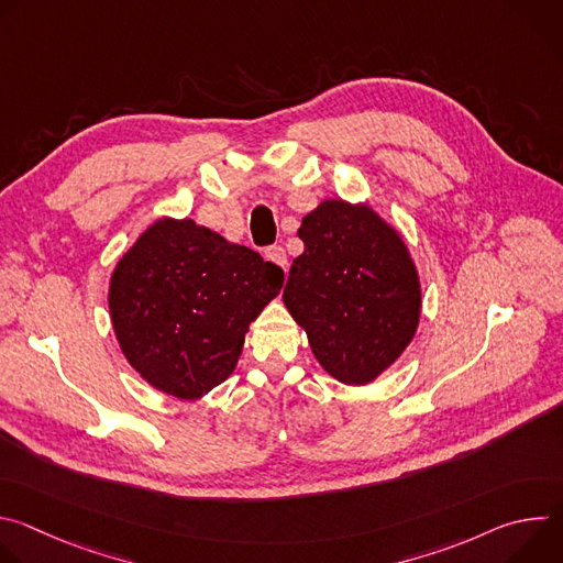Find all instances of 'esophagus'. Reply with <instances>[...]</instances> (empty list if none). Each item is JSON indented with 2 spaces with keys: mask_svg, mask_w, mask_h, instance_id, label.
Masks as SVG:
<instances>
[{
  "mask_svg": "<svg viewBox=\"0 0 563 563\" xmlns=\"http://www.w3.org/2000/svg\"><path fill=\"white\" fill-rule=\"evenodd\" d=\"M265 258L269 261V263H274V265H278V267H287V254H285V250L283 247H269L267 252H265Z\"/></svg>",
  "mask_w": 563,
  "mask_h": 563,
  "instance_id": "34e87169",
  "label": "esophagus"
}]
</instances>
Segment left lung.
<instances>
[{
	"label": "left lung",
	"instance_id": "left-lung-1",
	"mask_svg": "<svg viewBox=\"0 0 563 563\" xmlns=\"http://www.w3.org/2000/svg\"><path fill=\"white\" fill-rule=\"evenodd\" d=\"M305 252L283 302L332 378L369 385L417 336L423 291L400 231L367 202L330 198L302 218Z\"/></svg>",
	"mask_w": 563,
	"mask_h": 563
}]
</instances>
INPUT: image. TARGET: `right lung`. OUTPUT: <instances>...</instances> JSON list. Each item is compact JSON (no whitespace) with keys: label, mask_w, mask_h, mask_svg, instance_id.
Segmentation results:
<instances>
[{"label":"right lung","mask_w":563,"mask_h":563,"mask_svg":"<svg viewBox=\"0 0 563 563\" xmlns=\"http://www.w3.org/2000/svg\"><path fill=\"white\" fill-rule=\"evenodd\" d=\"M285 274L191 218L153 220L120 256L109 313L129 365L157 391L196 400L227 380Z\"/></svg>","instance_id":"add662e5"}]
</instances>
